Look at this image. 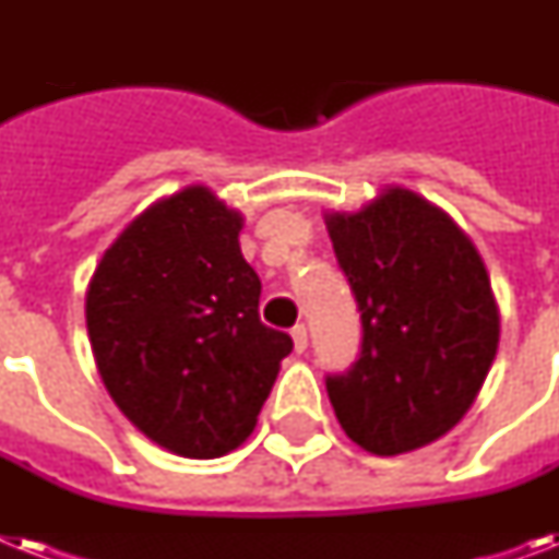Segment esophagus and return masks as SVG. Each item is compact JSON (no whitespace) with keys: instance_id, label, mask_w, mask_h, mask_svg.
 Listing matches in <instances>:
<instances>
[{"instance_id":"34e87169","label":"esophagus","mask_w":559,"mask_h":559,"mask_svg":"<svg viewBox=\"0 0 559 559\" xmlns=\"http://www.w3.org/2000/svg\"><path fill=\"white\" fill-rule=\"evenodd\" d=\"M289 336H293V345H296L298 354H305V348H307V328H305V324H296V328L289 331Z\"/></svg>"}]
</instances>
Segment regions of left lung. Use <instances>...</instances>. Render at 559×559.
I'll return each mask as SVG.
<instances>
[{
  "mask_svg": "<svg viewBox=\"0 0 559 559\" xmlns=\"http://www.w3.org/2000/svg\"><path fill=\"white\" fill-rule=\"evenodd\" d=\"M362 313V354L328 397L350 441L400 455L438 441L476 403L499 348L481 254L443 209L385 186L357 211H324Z\"/></svg>",
  "mask_w": 559,
  "mask_h": 559,
  "instance_id": "8db88e82",
  "label": "left lung"
}]
</instances>
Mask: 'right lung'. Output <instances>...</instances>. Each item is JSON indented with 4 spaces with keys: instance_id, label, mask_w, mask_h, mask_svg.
<instances>
[{
    "instance_id": "add662e5",
    "label": "right lung",
    "mask_w": 559,
    "mask_h": 559,
    "mask_svg": "<svg viewBox=\"0 0 559 559\" xmlns=\"http://www.w3.org/2000/svg\"><path fill=\"white\" fill-rule=\"evenodd\" d=\"M240 228L243 214L209 186H186L127 223L86 289L109 397L182 459L237 450L293 350L258 316L261 278L240 252Z\"/></svg>"
}]
</instances>
